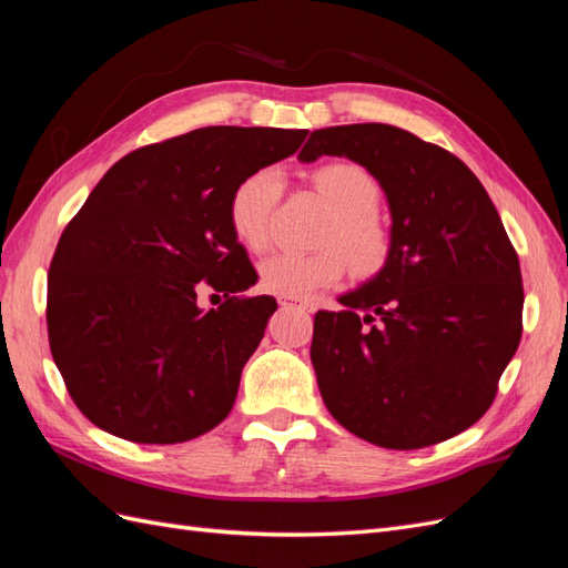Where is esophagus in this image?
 Instances as JSON below:
<instances>
[{"label": "esophagus", "mask_w": 568, "mask_h": 568, "mask_svg": "<svg viewBox=\"0 0 568 568\" xmlns=\"http://www.w3.org/2000/svg\"><path fill=\"white\" fill-rule=\"evenodd\" d=\"M277 301H280V305H298V307H303V311H313V305H307V303L296 301V298H288V296H280Z\"/></svg>", "instance_id": "obj_1"}]
</instances>
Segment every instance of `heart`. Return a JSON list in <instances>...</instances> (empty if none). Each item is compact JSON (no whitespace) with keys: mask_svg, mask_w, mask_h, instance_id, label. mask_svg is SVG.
Returning a JSON list of instances; mask_svg holds the SVG:
<instances>
[{"mask_svg":"<svg viewBox=\"0 0 568 568\" xmlns=\"http://www.w3.org/2000/svg\"><path fill=\"white\" fill-rule=\"evenodd\" d=\"M313 184L334 209V220L322 234V246L329 248L267 257L261 265V288L270 294L303 298L334 286L346 272L344 250L353 270L359 274L376 272L388 257L390 234L376 213L382 203V186L369 175V170L351 161H332L313 170ZM284 189L282 170L274 165L255 168L236 182L227 217L234 236L248 251L263 253L270 248L274 215Z\"/></svg>","mask_w":568,"mask_h":568,"instance_id":"b5f03b06","label":"heart"}]
</instances>
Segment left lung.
I'll return each mask as SVG.
<instances>
[{
    "instance_id": "obj_1",
    "label": "left lung",
    "mask_w": 568,
    "mask_h": 568,
    "mask_svg": "<svg viewBox=\"0 0 568 568\" xmlns=\"http://www.w3.org/2000/svg\"><path fill=\"white\" fill-rule=\"evenodd\" d=\"M346 156L384 186V270L341 313L320 311L311 359L322 400L390 450L448 440L486 415L524 329V284L490 196L455 153L384 123L315 130L301 161Z\"/></svg>"
}]
</instances>
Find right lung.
Here are the masks:
<instances>
[{
    "label": "right lung",
    "instance_id": "add662e5",
    "mask_svg": "<svg viewBox=\"0 0 568 568\" xmlns=\"http://www.w3.org/2000/svg\"><path fill=\"white\" fill-rule=\"evenodd\" d=\"M307 130L201 128L120 159L68 222L47 277L51 357L78 409L132 443L192 440L225 419L277 301L234 296L257 274L227 205L251 170ZM232 297L203 314L195 291Z\"/></svg>",
    "mask_w": 568,
    "mask_h": 568
}]
</instances>
